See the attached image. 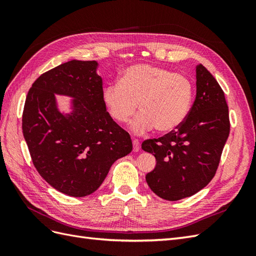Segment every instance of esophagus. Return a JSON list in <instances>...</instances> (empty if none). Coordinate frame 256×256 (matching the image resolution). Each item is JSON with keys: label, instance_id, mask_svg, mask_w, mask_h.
I'll list each match as a JSON object with an SVG mask.
<instances>
[{"label": "esophagus", "instance_id": "esophagus-1", "mask_svg": "<svg viewBox=\"0 0 256 256\" xmlns=\"http://www.w3.org/2000/svg\"><path fill=\"white\" fill-rule=\"evenodd\" d=\"M132 145H134V152H138V150H140V142H138V140H134Z\"/></svg>", "mask_w": 256, "mask_h": 256}]
</instances>
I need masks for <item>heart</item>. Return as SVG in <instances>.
<instances>
[{
  "label": "heart",
  "instance_id": "obj_1",
  "mask_svg": "<svg viewBox=\"0 0 256 256\" xmlns=\"http://www.w3.org/2000/svg\"><path fill=\"white\" fill-rule=\"evenodd\" d=\"M194 86L187 76L168 69L136 64L120 74V81L108 84L102 102L111 118L126 122L138 104V113L130 125L136 134H144L154 127L159 132H170L187 118Z\"/></svg>",
  "mask_w": 256,
  "mask_h": 256
}]
</instances>
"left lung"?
I'll return each instance as SVG.
<instances>
[{"label": "left lung", "mask_w": 256, "mask_h": 256, "mask_svg": "<svg viewBox=\"0 0 256 256\" xmlns=\"http://www.w3.org/2000/svg\"><path fill=\"white\" fill-rule=\"evenodd\" d=\"M230 134L228 106L219 83L207 69L196 66V97L175 130L142 143L157 164L146 174L154 193L168 200L189 198L209 184L219 166Z\"/></svg>", "instance_id": "left-lung-1"}]
</instances>
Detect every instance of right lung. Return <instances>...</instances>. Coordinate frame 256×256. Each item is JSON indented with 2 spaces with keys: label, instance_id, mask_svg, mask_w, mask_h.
Returning <instances> with one entry per match:
<instances>
[{
  "label": "right lung",
  "instance_id": "add662e5",
  "mask_svg": "<svg viewBox=\"0 0 256 256\" xmlns=\"http://www.w3.org/2000/svg\"><path fill=\"white\" fill-rule=\"evenodd\" d=\"M96 60H69L42 74L30 88L22 131L38 173L54 189L82 198L95 192L114 162L132 150L127 131L102 102ZM74 98L73 112L60 114L55 94Z\"/></svg>",
  "mask_w": 256,
  "mask_h": 256
}]
</instances>
